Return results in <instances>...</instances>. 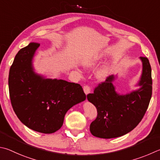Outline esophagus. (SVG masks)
<instances>
[{
  "label": "esophagus",
  "mask_w": 160,
  "mask_h": 160,
  "mask_svg": "<svg viewBox=\"0 0 160 160\" xmlns=\"http://www.w3.org/2000/svg\"><path fill=\"white\" fill-rule=\"evenodd\" d=\"M83 89H84V92H85V94H86V95H88V94H89L90 92H91V89H90L89 86H88V85H85V86H84Z\"/></svg>",
  "instance_id": "esophagus-1"
}]
</instances>
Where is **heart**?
I'll return each mask as SVG.
<instances>
[{"mask_svg":"<svg viewBox=\"0 0 160 160\" xmlns=\"http://www.w3.org/2000/svg\"><path fill=\"white\" fill-rule=\"evenodd\" d=\"M100 57L98 54H94L93 56H90L88 57H86L85 59L82 60V65L85 66L87 68H93L98 64V62H99ZM109 71V67L108 66H104L103 67L101 68L100 70L97 71V78L100 80H103L106 78L107 75L108 74Z\"/></svg>","mask_w":160,"mask_h":160,"instance_id":"1","label":"heart"}]
</instances>
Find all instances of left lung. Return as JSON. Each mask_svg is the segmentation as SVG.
Masks as SVG:
<instances>
[{
	"mask_svg": "<svg viewBox=\"0 0 160 160\" xmlns=\"http://www.w3.org/2000/svg\"><path fill=\"white\" fill-rule=\"evenodd\" d=\"M143 64L137 90L119 94L110 75L87 97L97 109V117L90 124L93 136L102 138H117L130 132L143 119L152 97V75L149 60L140 57Z\"/></svg>",
	"mask_w": 160,
	"mask_h": 160,
	"instance_id": "obj_1",
	"label": "left lung"
}]
</instances>
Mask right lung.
Masks as SVG:
<instances>
[{"label":"right lung","instance_id":"right-lung-1","mask_svg":"<svg viewBox=\"0 0 160 160\" xmlns=\"http://www.w3.org/2000/svg\"><path fill=\"white\" fill-rule=\"evenodd\" d=\"M40 44L31 42L20 50L8 78L12 106L19 120L28 128L52 133L63 125L71 107L86 99L80 85L45 78L34 72L33 58Z\"/></svg>","mask_w":160,"mask_h":160}]
</instances>
